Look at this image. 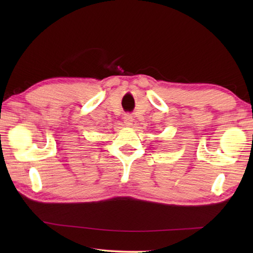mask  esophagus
I'll list each match as a JSON object with an SVG mask.
<instances>
[{
  "mask_svg": "<svg viewBox=\"0 0 253 253\" xmlns=\"http://www.w3.org/2000/svg\"><path fill=\"white\" fill-rule=\"evenodd\" d=\"M124 123H125L126 126L130 127L132 125V123H133V117L130 114L125 115V117H124Z\"/></svg>",
  "mask_w": 253,
  "mask_h": 253,
  "instance_id": "obj_1",
  "label": "esophagus"
}]
</instances>
